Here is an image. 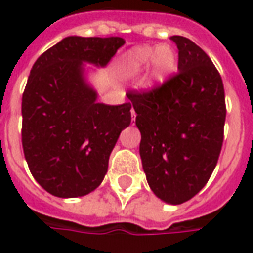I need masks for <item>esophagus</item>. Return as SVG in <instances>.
I'll use <instances>...</instances> for the list:
<instances>
[{"label":"esophagus","instance_id":"obj_1","mask_svg":"<svg viewBox=\"0 0 253 253\" xmlns=\"http://www.w3.org/2000/svg\"><path fill=\"white\" fill-rule=\"evenodd\" d=\"M135 116H137V114H135V111H134V109H131V119L134 122H135Z\"/></svg>","mask_w":253,"mask_h":253}]
</instances>
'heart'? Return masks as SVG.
I'll return each instance as SVG.
<instances>
[{
  "mask_svg": "<svg viewBox=\"0 0 253 253\" xmlns=\"http://www.w3.org/2000/svg\"><path fill=\"white\" fill-rule=\"evenodd\" d=\"M153 63V77L163 79L175 67V53L169 47L145 46L134 49L127 54L126 70L128 74H138Z\"/></svg>",
  "mask_w": 253,
  "mask_h": 253,
  "instance_id": "heart-1",
  "label": "heart"
}]
</instances>
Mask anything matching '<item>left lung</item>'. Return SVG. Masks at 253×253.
Instances as JSON below:
<instances>
[{"instance_id":"left-lung-1","label":"left lung","mask_w":253,"mask_h":253,"mask_svg":"<svg viewBox=\"0 0 253 253\" xmlns=\"http://www.w3.org/2000/svg\"><path fill=\"white\" fill-rule=\"evenodd\" d=\"M178 72L127 97L141 131L139 155L152 192L169 204L207 185L223 145L226 102L220 74L200 46L174 35Z\"/></svg>"}]
</instances>
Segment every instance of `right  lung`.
<instances>
[{"label":"right lung","instance_id":"right-lung-1","mask_svg":"<svg viewBox=\"0 0 253 253\" xmlns=\"http://www.w3.org/2000/svg\"><path fill=\"white\" fill-rule=\"evenodd\" d=\"M121 37H67L35 61L22 100V144L28 169L57 197L98 188L109 155L131 123V104L107 105L84 79V61L107 65Z\"/></svg>","mask_w":253,"mask_h":253}]
</instances>
